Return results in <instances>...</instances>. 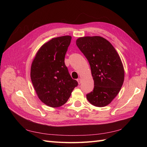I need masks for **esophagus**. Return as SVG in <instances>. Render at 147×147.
Listing matches in <instances>:
<instances>
[{
    "mask_svg": "<svg viewBox=\"0 0 147 147\" xmlns=\"http://www.w3.org/2000/svg\"><path fill=\"white\" fill-rule=\"evenodd\" d=\"M77 80L78 84H81V83H82V79L81 78H78Z\"/></svg>",
    "mask_w": 147,
    "mask_h": 147,
    "instance_id": "esophagus-1",
    "label": "esophagus"
}]
</instances>
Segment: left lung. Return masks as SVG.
<instances>
[{
  "label": "left lung",
  "instance_id": "8db88e82",
  "mask_svg": "<svg viewBox=\"0 0 147 147\" xmlns=\"http://www.w3.org/2000/svg\"><path fill=\"white\" fill-rule=\"evenodd\" d=\"M76 44L91 67L94 90L86 94L90 103L102 107L117 96L123 84L124 70L120 57L108 40L100 36L78 38Z\"/></svg>",
  "mask_w": 147,
  "mask_h": 147
}]
</instances>
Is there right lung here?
<instances>
[{"label":"right lung","mask_w":147,"mask_h":147,"mask_svg":"<svg viewBox=\"0 0 147 147\" xmlns=\"http://www.w3.org/2000/svg\"><path fill=\"white\" fill-rule=\"evenodd\" d=\"M72 37L53 38L40 47L32 61L30 78L39 99L51 107L68 100L78 82L71 77L64 58Z\"/></svg>","instance_id":"obj_1"}]
</instances>
